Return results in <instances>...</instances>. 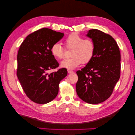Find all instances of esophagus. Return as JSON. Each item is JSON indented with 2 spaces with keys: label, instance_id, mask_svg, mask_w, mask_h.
<instances>
[{
  "label": "esophagus",
  "instance_id": "1",
  "mask_svg": "<svg viewBox=\"0 0 135 135\" xmlns=\"http://www.w3.org/2000/svg\"><path fill=\"white\" fill-rule=\"evenodd\" d=\"M68 72L69 74H73L74 73V71H72V70H68Z\"/></svg>",
  "mask_w": 135,
  "mask_h": 135
}]
</instances>
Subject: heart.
<instances>
[{
    "instance_id": "1",
    "label": "heart",
    "mask_w": 135,
    "mask_h": 135,
    "mask_svg": "<svg viewBox=\"0 0 135 135\" xmlns=\"http://www.w3.org/2000/svg\"><path fill=\"white\" fill-rule=\"evenodd\" d=\"M64 44L67 49H73L72 57L64 60L61 62L62 68L73 70L80 66L83 62L87 64L92 60L94 54L95 46L94 41L89 38L84 39L77 33L69 35L64 40ZM52 55L58 59L65 56V49L60 43H55L51 48Z\"/></svg>"
}]
</instances>
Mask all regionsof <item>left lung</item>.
Returning <instances> with one entry per match:
<instances>
[{"instance_id":"8db88e82","label":"left lung","mask_w":135,"mask_h":135,"mask_svg":"<svg viewBox=\"0 0 135 135\" xmlns=\"http://www.w3.org/2000/svg\"><path fill=\"white\" fill-rule=\"evenodd\" d=\"M87 36L95 43L92 60L76 72V89L79 97L89 104H98L112 95L120 77L121 55L117 43L109 35L97 29Z\"/></svg>"}]
</instances>
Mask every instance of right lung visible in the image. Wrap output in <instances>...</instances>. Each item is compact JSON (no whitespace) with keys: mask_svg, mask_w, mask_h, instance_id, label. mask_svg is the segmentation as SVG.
<instances>
[{"mask_svg":"<svg viewBox=\"0 0 135 135\" xmlns=\"http://www.w3.org/2000/svg\"><path fill=\"white\" fill-rule=\"evenodd\" d=\"M64 33L43 28L30 34L18 49L16 75L25 94L37 104H46L58 94L60 82L66 76L67 70L60 69L51 53V48Z\"/></svg>","mask_w":135,"mask_h":135,"instance_id":"1","label":"right lung"}]
</instances>
